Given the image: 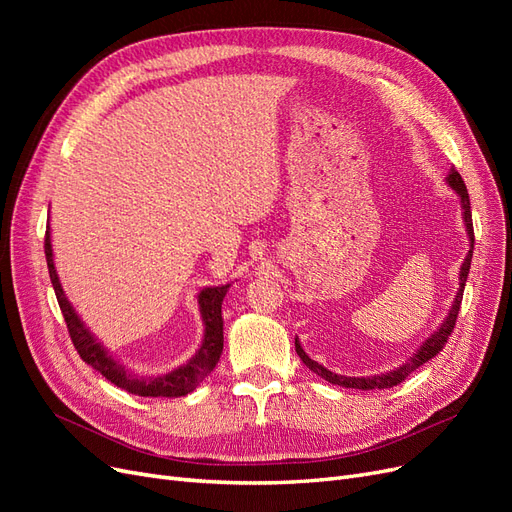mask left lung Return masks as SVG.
I'll return each instance as SVG.
<instances>
[{
    "mask_svg": "<svg viewBox=\"0 0 512 512\" xmlns=\"http://www.w3.org/2000/svg\"><path fill=\"white\" fill-rule=\"evenodd\" d=\"M446 183L448 188H453L455 194L459 196V203H461V215H463V226H466V232H468V241H470V250L466 254V258H463L461 262V269H459V288H457V294L453 299V305L451 309H448L446 318L442 320L440 327L433 331L425 342L416 348V352H412L410 359L406 363H401L399 367L391 369V371H384V374H376V376H339V374H333L331 369H327L324 365H320L318 361L309 359L307 352L303 350L299 337H294V348H297V354L301 356V361L314 371V374H318L320 378H324L331 384H337V386H346V389H361V391H374V389H391V386L399 384L401 380H406L412 371H416L418 367H421L423 363H427L429 359H433L436 356L444 344L448 335L453 333L455 329V320H457V314H459V305H461V299H463V286H466V280H468V273H470V265H472V250H474V228H472V211H470V196H468V190H466V183H463L461 175L457 173L455 168L448 170L446 175Z\"/></svg>",
    "mask_w": 512,
    "mask_h": 512,
    "instance_id": "obj_1",
    "label": "left lung"
}]
</instances>
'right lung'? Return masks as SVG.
Wrapping results in <instances>:
<instances>
[{"mask_svg":"<svg viewBox=\"0 0 512 512\" xmlns=\"http://www.w3.org/2000/svg\"><path fill=\"white\" fill-rule=\"evenodd\" d=\"M44 254H46V265H49L51 284L55 288L61 314H64V320L68 324V331L76 352L81 354V359L87 365L100 371L106 380H111L115 386H119V389L141 395V397H183L192 393L196 386L211 374L215 365H218L222 348H224L222 301L226 297L230 284L207 286L196 294L198 312H200V318H203L205 333H203V342H200V348L196 350L192 359L175 367L173 371H168V374L141 376L136 374V371L128 369L123 363H119L115 356L98 342V337L89 331V327H85V322L81 320L79 314H76V309L68 301L64 286H61L57 269H55L51 226H46Z\"/></svg>","mask_w":512,"mask_h":512,"instance_id":"add662e5","label":"right lung"}]
</instances>
